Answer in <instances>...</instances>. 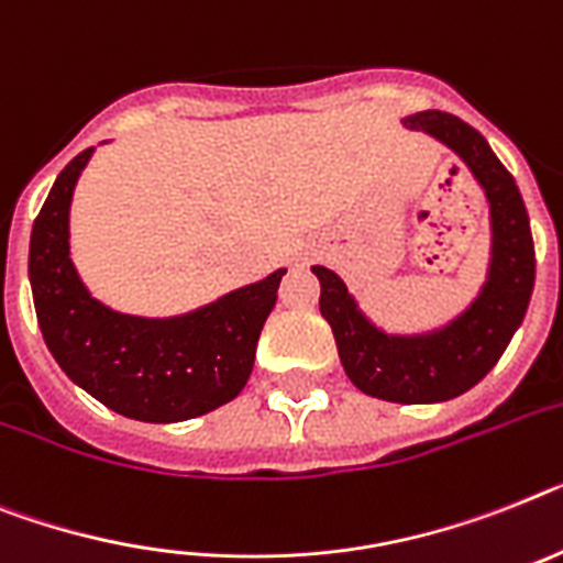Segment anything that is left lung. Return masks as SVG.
Listing matches in <instances>:
<instances>
[{
    "label": "left lung",
    "mask_w": 563,
    "mask_h": 563,
    "mask_svg": "<svg viewBox=\"0 0 563 563\" xmlns=\"http://www.w3.org/2000/svg\"><path fill=\"white\" fill-rule=\"evenodd\" d=\"M406 125L450 145L489 200L493 263L478 300L441 332L395 338L363 318L338 274L323 266L311 272L320 280V314L332 325L349 380L391 404H438L484 380L509 346L530 306L536 245L521 191L478 131L446 111L415 113Z\"/></svg>",
    "instance_id": "obj_1"
}]
</instances>
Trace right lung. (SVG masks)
<instances>
[{
  "instance_id": "obj_1",
  "label": "right lung",
  "mask_w": 563,
  "mask_h": 563,
  "mask_svg": "<svg viewBox=\"0 0 563 563\" xmlns=\"http://www.w3.org/2000/svg\"><path fill=\"white\" fill-rule=\"evenodd\" d=\"M93 148L56 177L31 231L33 306L42 338L74 384L125 418L174 423L243 391L286 268L172 320L117 314L97 303L70 263L68 209Z\"/></svg>"
}]
</instances>
